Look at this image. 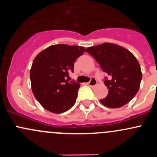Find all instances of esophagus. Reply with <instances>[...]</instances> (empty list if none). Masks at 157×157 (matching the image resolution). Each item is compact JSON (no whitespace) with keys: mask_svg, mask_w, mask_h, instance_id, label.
Wrapping results in <instances>:
<instances>
[{"mask_svg":"<svg viewBox=\"0 0 157 157\" xmlns=\"http://www.w3.org/2000/svg\"><path fill=\"white\" fill-rule=\"evenodd\" d=\"M88 85L93 87V86H95L97 85V81H96V80L95 78H91L90 81L88 83Z\"/></svg>","mask_w":157,"mask_h":157,"instance_id":"1","label":"esophagus"}]
</instances>
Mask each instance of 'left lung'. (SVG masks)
<instances>
[{"instance_id":"left-lung-1","label":"left lung","mask_w":157,"mask_h":157,"mask_svg":"<svg viewBox=\"0 0 157 157\" xmlns=\"http://www.w3.org/2000/svg\"><path fill=\"white\" fill-rule=\"evenodd\" d=\"M86 52L110 77L104 81L109 93L101 103L108 108H120L131 101L138 92L142 79L140 64L134 55L124 47L109 42L89 47Z\"/></svg>"}]
</instances>
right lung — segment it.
Returning a JSON list of instances; mask_svg holds the SVG:
<instances>
[{
	"mask_svg": "<svg viewBox=\"0 0 157 157\" xmlns=\"http://www.w3.org/2000/svg\"><path fill=\"white\" fill-rule=\"evenodd\" d=\"M84 52V47L59 44L36 55L30 69L31 88L44 109L60 114L74 105L80 84L65 78L74 72V62Z\"/></svg>",
	"mask_w": 157,
	"mask_h": 157,
	"instance_id": "right-lung-1",
	"label": "right lung"
}]
</instances>
